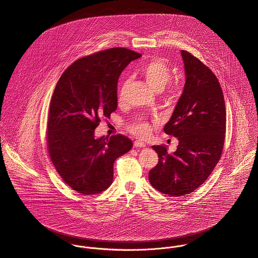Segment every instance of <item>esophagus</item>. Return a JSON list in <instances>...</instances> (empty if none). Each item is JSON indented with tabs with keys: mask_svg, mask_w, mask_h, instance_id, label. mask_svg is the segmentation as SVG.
Wrapping results in <instances>:
<instances>
[{
	"mask_svg": "<svg viewBox=\"0 0 258 258\" xmlns=\"http://www.w3.org/2000/svg\"><path fill=\"white\" fill-rule=\"evenodd\" d=\"M134 145H135V147H139V148L145 147V144H144V142H142V141H139V140H136V141H135V143H134Z\"/></svg>",
	"mask_w": 258,
	"mask_h": 258,
	"instance_id": "1",
	"label": "esophagus"
}]
</instances>
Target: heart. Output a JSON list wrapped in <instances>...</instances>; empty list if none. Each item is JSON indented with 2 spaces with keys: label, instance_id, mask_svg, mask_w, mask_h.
Wrapping results in <instances>:
<instances>
[{
  "label": "heart",
  "instance_id": "b5f03b06",
  "mask_svg": "<svg viewBox=\"0 0 258 258\" xmlns=\"http://www.w3.org/2000/svg\"><path fill=\"white\" fill-rule=\"evenodd\" d=\"M139 74L146 80L149 86L155 91H161L164 87L170 82L173 78V71L168 61L162 58H153L148 61L142 63L139 69ZM130 85V80H124L122 81L119 93H118V101L122 103L125 99L126 91ZM179 86L177 83L170 84L167 90V95L169 97H174L178 93ZM127 128L131 133L138 136L139 138H145L150 133L149 123L143 119H135L131 123H128Z\"/></svg>",
  "mask_w": 258,
  "mask_h": 258
}]
</instances>
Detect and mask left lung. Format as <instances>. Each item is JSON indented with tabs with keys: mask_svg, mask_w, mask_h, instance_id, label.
<instances>
[{
	"mask_svg": "<svg viewBox=\"0 0 258 258\" xmlns=\"http://www.w3.org/2000/svg\"><path fill=\"white\" fill-rule=\"evenodd\" d=\"M185 84L164 132L177 138V150L154 145L157 165L151 185L164 195L182 197L199 187L221 158L226 134V107L216 76L200 59L181 50Z\"/></svg>",
	"mask_w": 258,
	"mask_h": 258,
	"instance_id": "1",
	"label": "left lung"
}]
</instances>
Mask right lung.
Here are the masks:
<instances>
[{"mask_svg": "<svg viewBox=\"0 0 258 258\" xmlns=\"http://www.w3.org/2000/svg\"><path fill=\"white\" fill-rule=\"evenodd\" d=\"M141 55L111 48L80 58L60 76L47 122V148L62 180L77 192L96 195L113 182L114 162L133 141L117 135L94 138L101 118L118 107L117 87L125 67Z\"/></svg>", "mask_w": 258, "mask_h": 258, "instance_id": "1", "label": "right lung"}]
</instances>
